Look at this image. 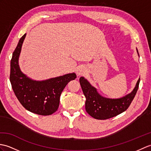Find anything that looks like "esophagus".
<instances>
[{"label": "esophagus", "mask_w": 151, "mask_h": 151, "mask_svg": "<svg viewBox=\"0 0 151 151\" xmlns=\"http://www.w3.org/2000/svg\"><path fill=\"white\" fill-rule=\"evenodd\" d=\"M84 73V69L82 68H80L77 69V75H82Z\"/></svg>", "instance_id": "obj_1"}]
</instances>
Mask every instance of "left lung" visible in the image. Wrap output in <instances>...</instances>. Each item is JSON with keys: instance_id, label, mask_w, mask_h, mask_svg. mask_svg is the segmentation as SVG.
Instances as JSON below:
<instances>
[{"instance_id": "1", "label": "left lung", "mask_w": 151, "mask_h": 151, "mask_svg": "<svg viewBox=\"0 0 151 151\" xmlns=\"http://www.w3.org/2000/svg\"><path fill=\"white\" fill-rule=\"evenodd\" d=\"M136 51L139 56L137 48ZM79 81L83 94L86 98L87 113L97 120H106L116 116L127 109L137 92L140 78L138 79L131 93L116 99H108L100 95L95 87L91 85L84 77H80Z\"/></svg>"}]
</instances>
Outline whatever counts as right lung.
<instances>
[{
    "label": "right lung",
    "instance_id": "1",
    "mask_svg": "<svg viewBox=\"0 0 151 151\" xmlns=\"http://www.w3.org/2000/svg\"><path fill=\"white\" fill-rule=\"evenodd\" d=\"M26 34L20 38L13 52L10 65L9 80L12 89L22 106L31 113L42 116L51 115L57 111L60 96L66 85L75 80V73L42 81L29 78L21 71L19 58Z\"/></svg>",
    "mask_w": 151,
    "mask_h": 151
}]
</instances>
